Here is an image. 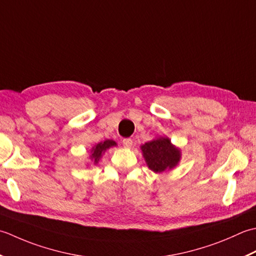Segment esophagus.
Here are the masks:
<instances>
[{"instance_id": "1", "label": "esophagus", "mask_w": 256, "mask_h": 256, "mask_svg": "<svg viewBox=\"0 0 256 256\" xmlns=\"http://www.w3.org/2000/svg\"><path fill=\"white\" fill-rule=\"evenodd\" d=\"M122 144H124V148H132V140L130 139V138H126V139H124L122 140Z\"/></svg>"}]
</instances>
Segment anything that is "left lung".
Segmentation results:
<instances>
[{
  "instance_id": "8db88e82",
  "label": "left lung",
  "mask_w": 256,
  "mask_h": 256,
  "mask_svg": "<svg viewBox=\"0 0 256 256\" xmlns=\"http://www.w3.org/2000/svg\"><path fill=\"white\" fill-rule=\"evenodd\" d=\"M146 164L154 174L174 169L181 160V149L168 137H158L140 146Z\"/></svg>"
}]
</instances>
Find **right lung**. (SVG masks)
<instances>
[{"label":"right lung","instance_id":"add662e5","mask_svg":"<svg viewBox=\"0 0 256 256\" xmlns=\"http://www.w3.org/2000/svg\"><path fill=\"white\" fill-rule=\"evenodd\" d=\"M114 146H117V142H114V140H112V139H107V140H105V142L96 144L90 149V159L92 162L94 164H97L99 162V160L102 159L104 154H105L109 148L114 147ZM87 164L90 166V164Z\"/></svg>","mask_w":256,"mask_h":256}]
</instances>
